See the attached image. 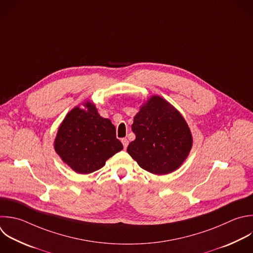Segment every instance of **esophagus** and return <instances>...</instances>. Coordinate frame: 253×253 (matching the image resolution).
Returning <instances> with one entry per match:
<instances>
[{"instance_id":"34e87169","label":"esophagus","mask_w":253,"mask_h":253,"mask_svg":"<svg viewBox=\"0 0 253 253\" xmlns=\"http://www.w3.org/2000/svg\"><path fill=\"white\" fill-rule=\"evenodd\" d=\"M122 142H123V145H124V148L126 149V147H127V145H128V140L126 139V138H123L122 139Z\"/></svg>"}]
</instances>
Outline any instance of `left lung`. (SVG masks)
<instances>
[{
	"mask_svg": "<svg viewBox=\"0 0 253 253\" xmlns=\"http://www.w3.org/2000/svg\"><path fill=\"white\" fill-rule=\"evenodd\" d=\"M135 139L127 146L138 165L153 174L176 170L192 147L189 126L180 113L164 99L153 96L133 119Z\"/></svg>",
	"mask_w": 253,
	"mask_h": 253,
	"instance_id": "8db88e82",
	"label": "left lung"
}]
</instances>
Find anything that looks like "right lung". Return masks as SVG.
Returning a JSON list of instances; mask_svg holds the SVG:
<instances>
[{
  "instance_id": "1",
  "label": "right lung",
  "mask_w": 253,
  "mask_h": 253,
  "mask_svg": "<svg viewBox=\"0 0 253 253\" xmlns=\"http://www.w3.org/2000/svg\"><path fill=\"white\" fill-rule=\"evenodd\" d=\"M87 110L74 108L59 126L54 147L75 172L89 174L99 170L107 159L123 149L116 127L102 118L96 107L86 102Z\"/></svg>"
}]
</instances>
